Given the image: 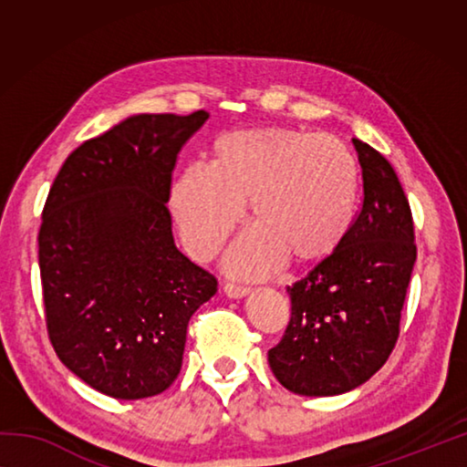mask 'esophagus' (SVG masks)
Returning a JSON list of instances; mask_svg holds the SVG:
<instances>
[{
	"label": "esophagus",
	"mask_w": 467,
	"mask_h": 467,
	"mask_svg": "<svg viewBox=\"0 0 467 467\" xmlns=\"http://www.w3.org/2000/svg\"><path fill=\"white\" fill-rule=\"evenodd\" d=\"M224 292H226V296H231V298H243V296L249 295L251 288L249 286H243V284L226 282L224 284Z\"/></svg>",
	"instance_id": "obj_1"
}]
</instances>
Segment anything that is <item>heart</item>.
Returning a JSON list of instances; mask_svg holds the SVG:
<instances>
[{
  "label": "heart",
  "mask_w": 467,
  "mask_h": 467,
  "mask_svg": "<svg viewBox=\"0 0 467 467\" xmlns=\"http://www.w3.org/2000/svg\"><path fill=\"white\" fill-rule=\"evenodd\" d=\"M360 169L334 136L296 128L224 133L210 146L208 171L185 169L171 187V214L197 262L214 257L243 205L255 226L228 253L234 274L265 275L284 259L323 264L342 247L357 218Z\"/></svg>",
  "instance_id": "1"
}]
</instances>
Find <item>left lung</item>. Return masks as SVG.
<instances>
[{
  "mask_svg": "<svg viewBox=\"0 0 467 467\" xmlns=\"http://www.w3.org/2000/svg\"><path fill=\"white\" fill-rule=\"evenodd\" d=\"M362 169V205L334 255L288 286L290 321L267 352L288 391L339 395L368 381L400 336L416 262L408 197L387 158L354 138Z\"/></svg>",
  "mask_w": 467,
  "mask_h": 467,
  "instance_id": "1",
  "label": "left lung"
}]
</instances>
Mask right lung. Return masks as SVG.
<instances>
[{
	"label": "right lung",
	"instance_id": "1",
	"mask_svg": "<svg viewBox=\"0 0 467 467\" xmlns=\"http://www.w3.org/2000/svg\"><path fill=\"white\" fill-rule=\"evenodd\" d=\"M136 115L78 146L55 177L38 231L45 321L76 377L115 400L175 381L187 323L218 282L177 249L172 169L208 119Z\"/></svg>",
	"mask_w": 467,
	"mask_h": 467
}]
</instances>
